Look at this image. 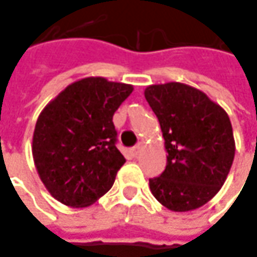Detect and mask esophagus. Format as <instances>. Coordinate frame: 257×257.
I'll use <instances>...</instances> for the list:
<instances>
[{"mask_svg":"<svg viewBox=\"0 0 257 257\" xmlns=\"http://www.w3.org/2000/svg\"><path fill=\"white\" fill-rule=\"evenodd\" d=\"M142 149H143V146H142V144H136L134 147H132V149H130V154H132L133 157H136L137 154L142 152Z\"/></svg>","mask_w":257,"mask_h":257,"instance_id":"esophagus-1","label":"esophagus"}]
</instances>
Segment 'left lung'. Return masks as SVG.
<instances>
[{
	"label": "left lung",
	"mask_w": 257,
	"mask_h": 257,
	"mask_svg": "<svg viewBox=\"0 0 257 257\" xmlns=\"http://www.w3.org/2000/svg\"><path fill=\"white\" fill-rule=\"evenodd\" d=\"M144 97L159 118L167 152L166 169L149 180L150 190L169 210H194L214 197L230 172V118L203 91L182 83L149 85Z\"/></svg>",
	"instance_id": "1"
}]
</instances>
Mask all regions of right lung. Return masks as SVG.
Segmentation results:
<instances>
[{"label":"right lung","instance_id":"obj_1","mask_svg":"<svg viewBox=\"0 0 257 257\" xmlns=\"http://www.w3.org/2000/svg\"><path fill=\"white\" fill-rule=\"evenodd\" d=\"M133 85L87 77L45 105L33 136V157L51 196L70 207H85L108 192L125 163L113 115Z\"/></svg>","mask_w":257,"mask_h":257}]
</instances>
